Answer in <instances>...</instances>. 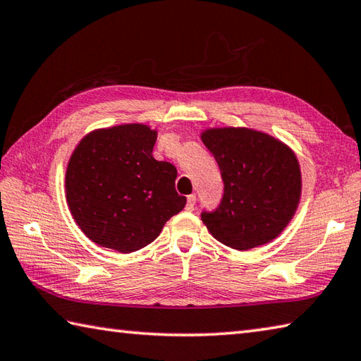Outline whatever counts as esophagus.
<instances>
[{
    "mask_svg": "<svg viewBox=\"0 0 361 361\" xmlns=\"http://www.w3.org/2000/svg\"><path fill=\"white\" fill-rule=\"evenodd\" d=\"M195 208V195H188V202H186V212H194Z\"/></svg>",
    "mask_w": 361,
    "mask_h": 361,
    "instance_id": "obj_1",
    "label": "esophagus"
}]
</instances>
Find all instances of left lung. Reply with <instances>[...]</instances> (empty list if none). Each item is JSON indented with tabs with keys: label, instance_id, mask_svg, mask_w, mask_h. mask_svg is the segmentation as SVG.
<instances>
[{
	"label": "left lung",
	"instance_id": "left-lung-1",
	"mask_svg": "<svg viewBox=\"0 0 361 361\" xmlns=\"http://www.w3.org/2000/svg\"><path fill=\"white\" fill-rule=\"evenodd\" d=\"M202 142L224 181L219 207L200 214L208 232L238 251L276 238L293 218L301 195L295 153L274 137L247 128L207 129Z\"/></svg>",
	"mask_w": 361,
	"mask_h": 361
}]
</instances>
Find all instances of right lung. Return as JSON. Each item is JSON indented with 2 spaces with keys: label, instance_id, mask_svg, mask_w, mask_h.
I'll return each instance as SVG.
<instances>
[{
  "label": "right lung",
  "instance_id": "add662e5",
  "mask_svg": "<svg viewBox=\"0 0 361 361\" xmlns=\"http://www.w3.org/2000/svg\"><path fill=\"white\" fill-rule=\"evenodd\" d=\"M156 137L145 124H120L85 135L72 153L68 205L96 245L124 254L139 251L185 208L186 197L175 191V166L153 158Z\"/></svg>",
  "mask_w": 361,
  "mask_h": 361
}]
</instances>
